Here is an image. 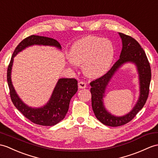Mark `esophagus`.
<instances>
[{
  "label": "esophagus",
  "instance_id": "obj_1",
  "mask_svg": "<svg viewBox=\"0 0 158 158\" xmlns=\"http://www.w3.org/2000/svg\"><path fill=\"white\" fill-rule=\"evenodd\" d=\"M78 86L80 89H84V88L86 87V83L84 81H80L78 83Z\"/></svg>",
  "mask_w": 158,
  "mask_h": 158
}]
</instances>
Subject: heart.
Wrapping results in <instances>:
<instances>
[{
	"label": "heart",
	"mask_w": 158,
	"mask_h": 158,
	"mask_svg": "<svg viewBox=\"0 0 158 158\" xmlns=\"http://www.w3.org/2000/svg\"><path fill=\"white\" fill-rule=\"evenodd\" d=\"M114 54V49L110 40L88 35L72 46L69 56L74 64H83V71L88 76L98 77L108 70Z\"/></svg>",
	"instance_id": "1"
}]
</instances>
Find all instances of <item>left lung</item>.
I'll return each mask as SVG.
<instances>
[{
	"label": "left lung",
	"instance_id": "obj_1",
	"mask_svg": "<svg viewBox=\"0 0 158 158\" xmlns=\"http://www.w3.org/2000/svg\"><path fill=\"white\" fill-rule=\"evenodd\" d=\"M118 34L122 39L123 43V48L119 59L107 73L90 83L93 111L96 118L102 124L110 127H119L128 123L143 108L149 96L152 77L149 62L140 44L137 40L129 35L123 33H118ZM127 62H133L136 65L139 74L140 94L138 102L130 113L122 117H116L111 115L105 108L103 98L105 96L106 87L113 75L121 65Z\"/></svg>",
	"mask_w": 158,
	"mask_h": 158
}]
</instances>
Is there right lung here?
I'll use <instances>...</instances> for the list:
<instances>
[{"instance_id": "obj_1", "label": "right lung", "mask_w": 158, "mask_h": 158, "mask_svg": "<svg viewBox=\"0 0 158 158\" xmlns=\"http://www.w3.org/2000/svg\"><path fill=\"white\" fill-rule=\"evenodd\" d=\"M34 45L54 46L61 49L59 42L53 38L32 35L22 40L15 50L7 69V82L10 96L18 110L32 123L42 126H54L63 120L67 114L71 99L78 89L77 81L68 78L58 79L49 101L42 107L31 108L25 104L15 90L10 75L13 58L21 51Z\"/></svg>"}]
</instances>
